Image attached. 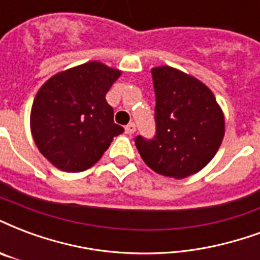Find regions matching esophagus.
<instances>
[{
  "instance_id": "1",
  "label": "esophagus",
  "mask_w": 260,
  "mask_h": 260,
  "mask_svg": "<svg viewBox=\"0 0 260 260\" xmlns=\"http://www.w3.org/2000/svg\"><path fill=\"white\" fill-rule=\"evenodd\" d=\"M136 129V125L134 124V122H131V124H128L126 126H125V132L128 134V135H132L134 132H135Z\"/></svg>"
}]
</instances>
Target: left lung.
<instances>
[{
  "label": "left lung",
  "mask_w": 260,
  "mask_h": 260,
  "mask_svg": "<svg viewBox=\"0 0 260 260\" xmlns=\"http://www.w3.org/2000/svg\"><path fill=\"white\" fill-rule=\"evenodd\" d=\"M155 93V134L138 135L136 149L149 168L168 178L199 172L216 154L224 117L208 86L169 66L151 70Z\"/></svg>",
  "instance_id": "8db88e82"
}]
</instances>
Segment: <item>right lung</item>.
<instances>
[{"label":"right lung","instance_id":"add662e5","mask_svg":"<svg viewBox=\"0 0 260 260\" xmlns=\"http://www.w3.org/2000/svg\"><path fill=\"white\" fill-rule=\"evenodd\" d=\"M120 74L89 61L59 73L40 88L30 117L31 134L41 154L56 168L64 172L91 168L113 138L124 132L106 102Z\"/></svg>","mask_w":260,"mask_h":260}]
</instances>
